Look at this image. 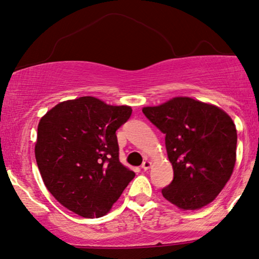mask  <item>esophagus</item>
Segmentation results:
<instances>
[{"label":"esophagus","mask_w":259,"mask_h":259,"mask_svg":"<svg viewBox=\"0 0 259 259\" xmlns=\"http://www.w3.org/2000/svg\"><path fill=\"white\" fill-rule=\"evenodd\" d=\"M150 166H151V162H149V161H144L143 163H142V165H141V167L144 171H147V170L150 169Z\"/></svg>","instance_id":"obj_1"}]
</instances>
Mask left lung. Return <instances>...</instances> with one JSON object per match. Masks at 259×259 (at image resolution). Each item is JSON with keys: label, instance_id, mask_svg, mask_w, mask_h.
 Instances as JSON below:
<instances>
[{"label": "left lung", "instance_id": "8db88e82", "mask_svg": "<svg viewBox=\"0 0 259 259\" xmlns=\"http://www.w3.org/2000/svg\"><path fill=\"white\" fill-rule=\"evenodd\" d=\"M142 111L165 135L174 180L162 189L163 197L183 210L212 202L236 163L237 130L230 116L190 97H175Z\"/></svg>", "mask_w": 259, "mask_h": 259}]
</instances>
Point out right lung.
Segmentation results:
<instances>
[{"label":"right lung","mask_w":259,"mask_h":259,"mask_svg":"<svg viewBox=\"0 0 259 259\" xmlns=\"http://www.w3.org/2000/svg\"><path fill=\"white\" fill-rule=\"evenodd\" d=\"M131 112L128 105L84 96L58 103L41 118L36 162L47 189L68 210L104 216L135 177L119 162L116 136Z\"/></svg>","instance_id":"right-lung-1"}]
</instances>
